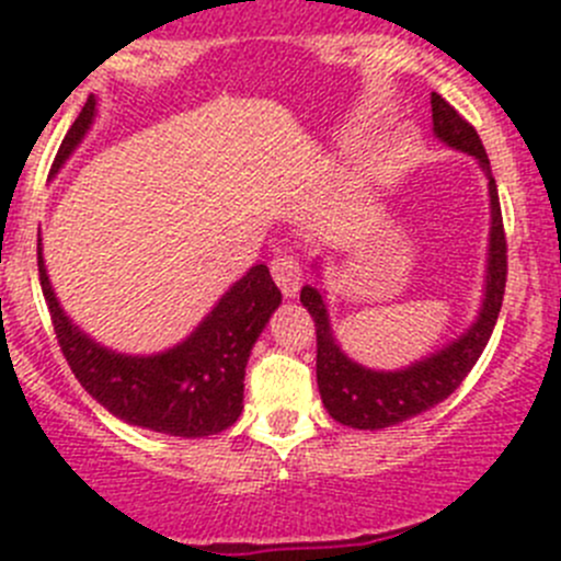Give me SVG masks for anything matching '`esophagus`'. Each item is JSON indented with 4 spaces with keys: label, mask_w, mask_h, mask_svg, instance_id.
I'll return each instance as SVG.
<instances>
[{
    "label": "esophagus",
    "mask_w": 561,
    "mask_h": 561,
    "mask_svg": "<svg viewBox=\"0 0 561 561\" xmlns=\"http://www.w3.org/2000/svg\"><path fill=\"white\" fill-rule=\"evenodd\" d=\"M271 274H274V282L285 293V298L298 296V290H301V265L293 254H276L271 260Z\"/></svg>",
    "instance_id": "1"
}]
</instances>
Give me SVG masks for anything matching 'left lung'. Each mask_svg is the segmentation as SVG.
Returning <instances> with one entry per match:
<instances>
[{"mask_svg":"<svg viewBox=\"0 0 561 561\" xmlns=\"http://www.w3.org/2000/svg\"><path fill=\"white\" fill-rule=\"evenodd\" d=\"M432 122L434 138L448 146V149L474 157L485 181H489L491 228L489 252H485L483 301H480L472 325L458 333L456 339L445 342L443 347L432 350V353L401 366V369H371V366L350 358L342 344L336 342L331 314H328L325 290L314 285H304L301 304L312 314L317 328V388H320L322 407H325L333 421L350 428L380 432V428L396 426L407 417L421 415V412L432 410L434 404L448 399L461 386L463 377L472 371V366L478 364L502 309L507 276V244L491 162L485 157V149L474 127H469L437 92H432ZM312 271L317 279H322L320 257L312 263Z\"/></svg>","mask_w":561,"mask_h":561,"instance_id":"obj_1","label":"left lung"}]
</instances>
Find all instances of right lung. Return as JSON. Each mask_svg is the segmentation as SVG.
<instances>
[{
	"mask_svg": "<svg viewBox=\"0 0 561 561\" xmlns=\"http://www.w3.org/2000/svg\"><path fill=\"white\" fill-rule=\"evenodd\" d=\"M94 118L98 98L89 94L87 105L56 151L50 175L59 173L76 154L94 127ZM37 268L61 353L78 382L111 415L129 426L186 439L219 434L239 421L244 410L249 355L282 304L268 265H252L241 279H236L181 342L144 355L105 347L72 322L48 279L39 230Z\"/></svg>",
	"mask_w": 561,
	"mask_h": 561,
	"instance_id": "obj_1",
	"label": "right lung"
}]
</instances>
